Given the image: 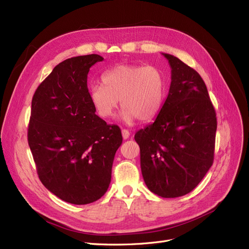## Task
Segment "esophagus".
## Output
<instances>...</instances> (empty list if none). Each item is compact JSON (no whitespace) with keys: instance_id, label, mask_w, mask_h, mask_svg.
Returning <instances> with one entry per match:
<instances>
[{"instance_id":"1","label":"esophagus","mask_w":249,"mask_h":249,"mask_svg":"<svg viewBox=\"0 0 249 249\" xmlns=\"http://www.w3.org/2000/svg\"><path fill=\"white\" fill-rule=\"evenodd\" d=\"M122 134H123V138H124V140L130 137V132L127 131V130H125V129H124V130L122 131Z\"/></svg>"}]
</instances>
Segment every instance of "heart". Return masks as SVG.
Wrapping results in <instances>:
<instances>
[{"instance_id": "heart-1", "label": "heart", "mask_w": 249, "mask_h": 249, "mask_svg": "<svg viewBox=\"0 0 249 249\" xmlns=\"http://www.w3.org/2000/svg\"><path fill=\"white\" fill-rule=\"evenodd\" d=\"M103 85L94 84L89 97L96 113L103 118L114 115L118 101L124 109L123 118L132 123L149 122L160 112L166 92L161 71L155 66L118 65L102 76Z\"/></svg>"}]
</instances>
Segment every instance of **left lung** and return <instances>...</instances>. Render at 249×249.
Here are the masks:
<instances>
[{"instance_id":"1","label":"left lung","mask_w":249,"mask_h":249,"mask_svg":"<svg viewBox=\"0 0 249 249\" xmlns=\"http://www.w3.org/2000/svg\"><path fill=\"white\" fill-rule=\"evenodd\" d=\"M168 95L153 124L135 134L144 183L153 193L175 198L191 192L212 166L216 113L199 73L169 54Z\"/></svg>"}]
</instances>
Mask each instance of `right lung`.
Here are the masks:
<instances>
[{
	"instance_id": "add662e5",
	"label": "right lung",
	"mask_w": 249,
	"mask_h": 249,
	"mask_svg": "<svg viewBox=\"0 0 249 249\" xmlns=\"http://www.w3.org/2000/svg\"><path fill=\"white\" fill-rule=\"evenodd\" d=\"M100 55L59 63L32 99L28 143L39 179L57 197L87 205L108 190L122 131L95 114L87 87L90 67Z\"/></svg>"
}]
</instances>
